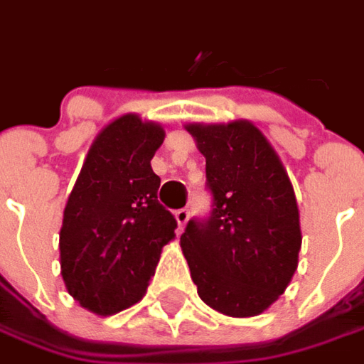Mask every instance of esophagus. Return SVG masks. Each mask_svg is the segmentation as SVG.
I'll return each mask as SVG.
<instances>
[{"label":"esophagus","mask_w":364,"mask_h":364,"mask_svg":"<svg viewBox=\"0 0 364 364\" xmlns=\"http://www.w3.org/2000/svg\"><path fill=\"white\" fill-rule=\"evenodd\" d=\"M175 220H177L179 230H183V226H185L187 220H189V210H187V208H179V210H175Z\"/></svg>","instance_id":"1"}]
</instances>
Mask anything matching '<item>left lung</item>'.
<instances>
[{
    "label": "left lung",
    "instance_id": "1",
    "mask_svg": "<svg viewBox=\"0 0 364 364\" xmlns=\"http://www.w3.org/2000/svg\"><path fill=\"white\" fill-rule=\"evenodd\" d=\"M206 159L213 213L189 220L181 250L200 300L230 318L265 312L289 287L302 245L296 197L259 128L250 120L185 124Z\"/></svg>",
    "mask_w": 364,
    "mask_h": 364
}]
</instances>
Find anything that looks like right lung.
<instances>
[{"instance_id":"add662e5","label":"right lung","mask_w":364,"mask_h":364,"mask_svg":"<svg viewBox=\"0 0 364 364\" xmlns=\"http://www.w3.org/2000/svg\"><path fill=\"white\" fill-rule=\"evenodd\" d=\"M158 122L127 112L95 136L68 197L60 269L82 308L111 316L140 302L161 247L175 237L173 214L158 203L151 158L164 144Z\"/></svg>"}]
</instances>
